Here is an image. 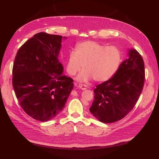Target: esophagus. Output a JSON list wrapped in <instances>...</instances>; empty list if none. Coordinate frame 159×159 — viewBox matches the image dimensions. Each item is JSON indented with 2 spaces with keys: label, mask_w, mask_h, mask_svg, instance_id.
Returning <instances> with one entry per match:
<instances>
[{
  "label": "esophagus",
  "mask_w": 159,
  "mask_h": 159,
  "mask_svg": "<svg viewBox=\"0 0 159 159\" xmlns=\"http://www.w3.org/2000/svg\"><path fill=\"white\" fill-rule=\"evenodd\" d=\"M78 87L82 90H85L88 88V86L86 85H84V84H79L78 85Z\"/></svg>",
  "instance_id": "esophagus-1"
}]
</instances>
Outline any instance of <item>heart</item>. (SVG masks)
<instances>
[{"instance_id": "1", "label": "heart", "mask_w": 159, "mask_h": 159, "mask_svg": "<svg viewBox=\"0 0 159 159\" xmlns=\"http://www.w3.org/2000/svg\"><path fill=\"white\" fill-rule=\"evenodd\" d=\"M122 61V53L116 46H106L95 41H85L77 44L74 52L67 58L66 71L75 75L81 70L78 80L88 81L93 79L102 82L107 81L117 73Z\"/></svg>"}]
</instances>
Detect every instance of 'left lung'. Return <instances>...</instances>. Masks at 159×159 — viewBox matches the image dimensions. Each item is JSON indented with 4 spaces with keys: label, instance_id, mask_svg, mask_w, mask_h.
I'll use <instances>...</instances> for the list:
<instances>
[{
    "label": "left lung",
    "instance_id": "8db88e82",
    "mask_svg": "<svg viewBox=\"0 0 159 159\" xmlns=\"http://www.w3.org/2000/svg\"><path fill=\"white\" fill-rule=\"evenodd\" d=\"M128 56L117 73L93 90L89 111L101 122L113 123L124 118L140 97L145 83V64L136 50H129Z\"/></svg>",
    "mask_w": 159,
    "mask_h": 159
}]
</instances>
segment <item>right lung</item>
Here are the masks:
<instances>
[{"label": "right lung", "mask_w": 159, "mask_h": 159, "mask_svg": "<svg viewBox=\"0 0 159 159\" xmlns=\"http://www.w3.org/2000/svg\"><path fill=\"white\" fill-rule=\"evenodd\" d=\"M61 39L59 35L36 34L14 59L12 86L16 98L25 113L40 121L56 117L74 88V80L63 75L58 60Z\"/></svg>", "instance_id": "obj_1"}]
</instances>
